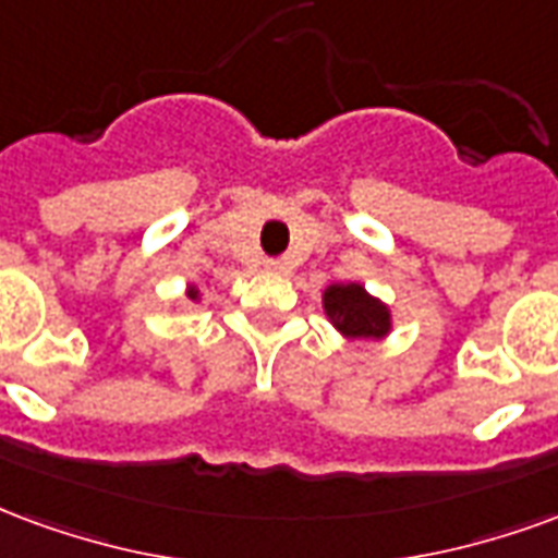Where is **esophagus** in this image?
<instances>
[{"mask_svg": "<svg viewBox=\"0 0 558 558\" xmlns=\"http://www.w3.org/2000/svg\"><path fill=\"white\" fill-rule=\"evenodd\" d=\"M267 270H270V274H282L284 264L282 262H267Z\"/></svg>", "mask_w": 558, "mask_h": 558, "instance_id": "34e87169", "label": "esophagus"}]
</instances>
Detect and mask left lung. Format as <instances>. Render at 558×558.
<instances>
[{"label": "left lung", "mask_w": 558, "mask_h": 558, "mask_svg": "<svg viewBox=\"0 0 558 558\" xmlns=\"http://www.w3.org/2000/svg\"><path fill=\"white\" fill-rule=\"evenodd\" d=\"M324 315L348 341H380L392 332V308L360 282H332L320 294Z\"/></svg>", "instance_id": "8db88e82"}]
</instances>
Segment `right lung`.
<instances>
[{"label":"right lung","instance_id":"right-lung-1","mask_svg":"<svg viewBox=\"0 0 558 558\" xmlns=\"http://www.w3.org/2000/svg\"><path fill=\"white\" fill-rule=\"evenodd\" d=\"M186 296H190L193 303H198V300H202V288H198V284H186Z\"/></svg>","mask_w":558,"mask_h":558}]
</instances>
